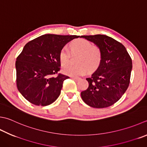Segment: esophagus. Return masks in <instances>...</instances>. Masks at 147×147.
I'll return each instance as SVG.
<instances>
[{"instance_id":"obj_1","label":"esophagus","mask_w":147,"mask_h":147,"mask_svg":"<svg viewBox=\"0 0 147 147\" xmlns=\"http://www.w3.org/2000/svg\"><path fill=\"white\" fill-rule=\"evenodd\" d=\"M71 78H72L73 80H74V81L75 82H78V81H79L80 80V78H77V77H71Z\"/></svg>"}]
</instances>
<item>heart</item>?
I'll use <instances>...</instances> for the list:
<instances>
[{
  "label": "heart",
  "mask_w": 147,
  "mask_h": 147,
  "mask_svg": "<svg viewBox=\"0 0 147 147\" xmlns=\"http://www.w3.org/2000/svg\"><path fill=\"white\" fill-rule=\"evenodd\" d=\"M71 55H78L76 65H69L64 69V73L69 76H79L88 71L92 72L99 67L102 61V52L100 48L87 39H78L69 43ZM59 58L62 66L70 64L71 55L65 48L60 50Z\"/></svg>",
  "instance_id": "1"
}]
</instances>
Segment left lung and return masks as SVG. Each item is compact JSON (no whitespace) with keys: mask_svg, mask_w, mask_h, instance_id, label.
<instances>
[{"mask_svg":"<svg viewBox=\"0 0 147 147\" xmlns=\"http://www.w3.org/2000/svg\"><path fill=\"white\" fill-rule=\"evenodd\" d=\"M100 48L102 61L99 67L87 78L88 87L81 96L88 106L96 108L114 105L127 90L130 83L132 59L122 43L105 35L82 36Z\"/></svg>","mask_w":147,"mask_h":147,"instance_id":"1","label":"left lung"}]
</instances>
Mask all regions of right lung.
Returning a JSON list of instances; mask_svg holds the SVG:
<instances>
[{"label":"right lung","instance_id":"1","mask_svg":"<svg viewBox=\"0 0 147 147\" xmlns=\"http://www.w3.org/2000/svg\"><path fill=\"white\" fill-rule=\"evenodd\" d=\"M78 36L45 34L28 42L16 61V86L28 102L36 106L53 103L68 78L59 72L60 50ZM57 74L55 77L53 76Z\"/></svg>","mask_w":147,"mask_h":147}]
</instances>
